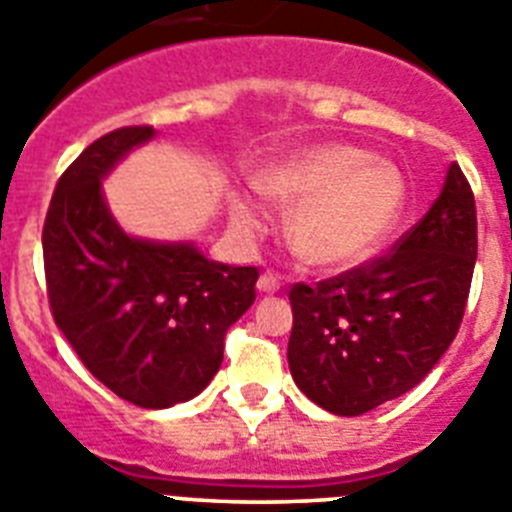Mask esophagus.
Segmentation results:
<instances>
[{
  "label": "esophagus",
  "instance_id": "obj_1",
  "mask_svg": "<svg viewBox=\"0 0 512 512\" xmlns=\"http://www.w3.org/2000/svg\"><path fill=\"white\" fill-rule=\"evenodd\" d=\"M279 287H282V279L274 271H264L259 277V292H264V295H274V292H279Z\"/></svg>",
  "mask_w": 512,
  "mask_h": 512
}]
</instances>
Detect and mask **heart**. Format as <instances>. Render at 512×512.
Here are the masks:
<instances>
[{
	"mask_svg": "<svg viewBox=\"0 0 512 512\" xmlns=\"http://www.w3.org/2000/svg\"><path fill=\"white\" fill-rule=\"evenodd\" d=\"M266 200L292 207L287 241L315 269H348L369 259L392 233L405 205L402 174L361 146L325 143L297 151L256 174ZM233 223L256 233V202H233Z\"/></svg>",
	"mask_w": 512,
	"mask_h": 512,
	"instance_id": "heart-1",
	"label": "heart"
}]
</instances>
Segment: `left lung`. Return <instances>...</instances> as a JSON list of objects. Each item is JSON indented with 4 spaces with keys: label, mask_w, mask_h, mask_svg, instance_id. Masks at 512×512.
Segmentation results:
<instances>
[{
    "label": "left lung",
    "mask_w": 512,
    "mask_h": 512,
    "mask_svg": "<svg viewBox=\"0 0 512 512\" xmlns=\"http://www.w3.org/2000/svg\"><path fill=\"white\" fill-rule=\"evenodd\" d=\"M477 261V207L459 164L390 253L292 284L289 372L315 405L364 415L413 390L459 333Z\"/></svg>",
    "instance_id": "left-lung-1"
}]
</instances>
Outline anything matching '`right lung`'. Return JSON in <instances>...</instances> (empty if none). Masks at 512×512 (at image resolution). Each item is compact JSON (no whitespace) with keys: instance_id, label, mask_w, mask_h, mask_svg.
Here are the masks:
<instances>
[{"instance_id":"obj_1","label":"right lung","mask_w":512,"mask_h":512,"mask_svg":"<svg viewBox=\"0 0 512 512\" xmlns=\"http://www.w3.org/2000/svg\"><path fill=\"white\" fill-rule=\"evenodd\" d=\"M148 138L151 125L117 128L63 171L45 215L43 266L53 320L81 364L122 400L158 410L210 384L225 333L256 300L259 269L117 228L99 179Z\"/></svg>"}]
</instances>
